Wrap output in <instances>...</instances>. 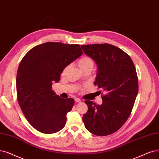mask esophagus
I'll return each instance as SVG.
<instances>
[{"label":"esophagus","mask_w":159,"mask_h":159,"mask_svg":"<svg viewBox=\"0 0 159 159\" xmlns=\"http://www.w3.org/2000/svg\"><path fill=\"white\" fill-rule=\"evenodd\" d=\"M75 101L76 102H78V103H80V102H81L80 99V98H76L75 99Z\"/></svg>","instance_id":"obj_1"}]
</instances>
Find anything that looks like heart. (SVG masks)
<instances>
[{
  "label": "heart",
  "mask_w": 159,
  "mask_h": 159,
  "mask_svg": "<svg viewBox=\"0 0 159 159\" xmlns=\"http://www.w3.org/2000/svg\"><path fill=\"white\" fill-rule=\"evenodd\" d=\"M78 65L79 67L81 69V70H83L84 69L89 68V67H93V61L92 60V59L87 56H84L82 57H80L79 61H78ZM69 66H66L63 69L62 71V75H64L65 73H66L67 70L68 69Z\"/></svg>",
  "instance_id": "obj_1"
}]
</instances>
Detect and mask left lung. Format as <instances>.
Returning a JSON list of instances; mask_svg holds the SVG:
<instances>
[{
	"label": "left lung",
	"instance_id": "obj_1",
	"mask_svg": "<svg viewBox=\"0 0 159 159\" xmlns=\"http://www.w3.org/2000/svg\"><path fill=\"white\" fill-rule=\"evenodd\" d=\"M98 66L94 85L103 91L102 105L85 100L88 111L83 116L86 128L99 136L116 132L125 124L138 92L136 67L125 52L109 44L81 45Z\"/></svg>",
	"mask_w": 159,
	"mask_h": 159
}]
</instances>
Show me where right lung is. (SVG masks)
Segmentation results:
<instances>
[{
	"label": "right lung",
	"mask_w": 159,
	"mask_h": 159,
	"mask_svg": "<svg viewBox=\"0 0 159 159\" xmlns=\"http://www.w3.org/2000/svg\"><path fill=\"white\" fill-rule=\"evenodd\" d=\"M82 54L79 44L48 42L33 47L21 60L16 77L17 101L26 119L39 132L54 134L66 125L75 100L61 98L52 85Z\"/></svg>",
	"instance_id": "obj_1"
}]
</instances>
